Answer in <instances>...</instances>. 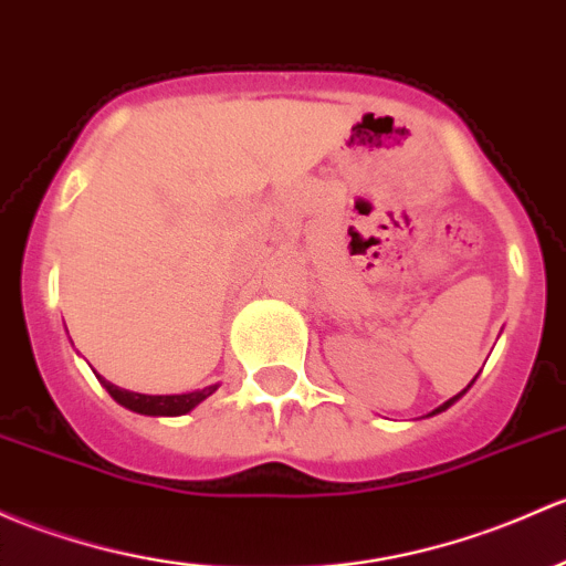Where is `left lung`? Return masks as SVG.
Segmentation results:
<instances>
[{
  "instance_id": "obj_1",
  "label": "left lung",
  "mask_w": 566,
  "mask_h": 566,
  "mask_svg": "<svg viewBox=\"0 0 566 566\" xmlns=\"http://www.w3.org/2000/svg\"><path fill=\"white\" fill-rule=\"evenodd\" d=\"M469 385H472V382H469ZM469 385H467V388H469ZM467 388H463L461 392H458V396H453V398H450V401H444V403H442V407H439V409H433V412H431V415H437V412H444V409H448V407H450V403H455V401H458V398H461V396H463V392H467Z\"/></svg>"
}]
</instances>
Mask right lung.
<instances>
[{
	"label": "right lung",
	"instance_id": "right-lung-1",
	"mask_svg": "<svg viewBox=\"0 0 566 566\" xmlns=\"http://www.w3.org/2000/svg\"><path fill=\"white\" fill-rule=\"evenodd\" d=\"M99 382L105 385V390H108L122 407L133 409V412H140V415H168V418L187 415L189 409L198 407L200 401H206V398L219 388V385H208L203 390L181 392V396H143V392H129L124 388H116V385H111L108 379L103 377H99Z\"/></svg>",
	"mask_w": 566,
	"mask_h": 566
}]
</instances>
